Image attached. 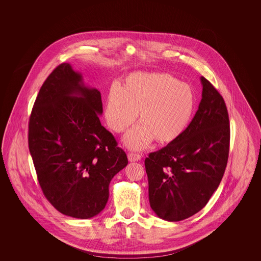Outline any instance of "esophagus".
<instances>
[{
  "label": "esophagus",
  "mask_w": 261,
  "mask_h": 261,
  "mask_svg": "<svg viewBox=\"0 0 261 261\" xmlns=\"http://www.w3.org/2000/svg\"><path fill=\"white\" fill-rule=\"evenodd\" d=\"M128 160L129 162H138L141 160V154L136 153V152H129L128 153Z\"/></svg>",
  "instance_id": "34e87169"
}]
</instances>
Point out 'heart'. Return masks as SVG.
Here are the masks:
<instances>
[{"mask_svg":"<svg viewBox=\"0 0 261 261\" xmlns=\"http://www.w3.org/2000/svg\"><path fill=\"white\" fill-rule=\"evenodd\" d=\"M196 106L193 88L165 73H135L123 87H112L108 96L106 118L112 131L120 133L136 120L140 124L129 131L125 144L133 149L171 143L190 123Z\"/></svg>","mask_w":261,"mask_h":261,"instance_id":"obj_1","label":"heart"}]
</instances>
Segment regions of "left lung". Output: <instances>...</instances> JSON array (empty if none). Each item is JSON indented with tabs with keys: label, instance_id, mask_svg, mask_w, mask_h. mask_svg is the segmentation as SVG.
<instances>
[{
	"label": "left lung",
	"instance_id": "1",
	"mask_svg": "<svg viewBox=\"0 0 261 261\" xmlns=\"http://www.w3.org/2000/svg\"><path fill=\"white\" fill-rule=\"evenodd\" d=\"M199 110L184 133L145 160L151 210L181 221L205 206L217 190L229 156L230 124L222 96L203 76Z\"/></svg>",
	"mask_w": 261,
	"mask_h": 261
}]
</instances>
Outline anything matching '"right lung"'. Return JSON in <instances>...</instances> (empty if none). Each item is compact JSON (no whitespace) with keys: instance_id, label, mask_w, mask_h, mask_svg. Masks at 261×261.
Wrapping results in <instances>:
<instances>
[{"instance_id":"add662e5","label":"right lung","mask_w":261,"mask_h":261,"mask_svg":"<svg viewBox=\"0 0 261 261\" xmlns=\"http://www.w3.org/2000/svg\"><path fill=\"white\" fill-rule=\"evenodd\" d=\"M100 93L69 63L56 67L39 91L28 146L44 196L62 214L88 219L102 211L113 176L128 163L99 121Z\"/></svg>"}]
</instances>
